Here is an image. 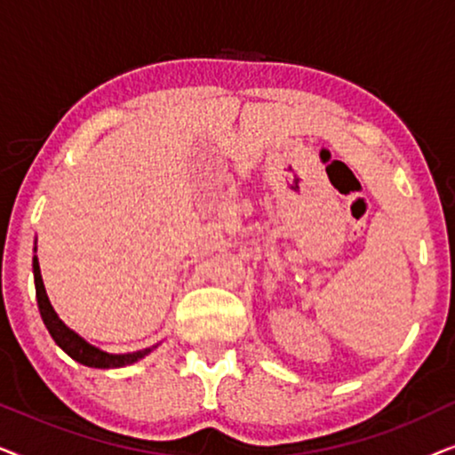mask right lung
Here are the masks:
<instances>
[{
  "label": "right lung",
  "mask_w": 455,
  "mask_h": 455,
  "mask_svg": "<svg viewBox=\"0 0 455 455\" xmlns=\"http://www.w3.org/2000/svg\"><path fill=\"white\" fill-rule=\"evenodd\" d=\"M36 251V248H35ZM33 273H35V290H36V304H39L41 319L45 323L47 331L52 333L61 350H64L68 356L76 360V363L84 366H92V369H120V366L139 363L140 358H145L153 347H145V350L130 352V354H109L99 350V347L91 346L89 341H84L78 333H74L70 327L64 325V321L60 319L58 313H55L52 302H49L45 285H43L41 269H39V259L33 257Z\"/></svg>",
  "instance_id": "add662e5"
}]
</instances>
